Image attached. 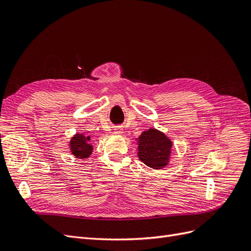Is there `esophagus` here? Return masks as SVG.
Returning a JSON list of instances; mask_svg holds the SVG:
<instances>
[{"instance_id":"obj_1","label":"esophagus","mask_w":251,"mask_h":251,"mask_svg":"<svg viewBox=\"0 0 251 251\" xmlns=\"http://www.w3.org/2000/svg\"><path fill=\"white\" fill-rule=\"evenodd\" d=\"M114 133H115V134H123L124 128L121 126H116L115 128H114Z\"/></svg>"}]
</instances>
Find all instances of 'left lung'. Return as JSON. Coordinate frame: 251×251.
<instances>
[{
	"label": "left lung",
	"instance_id": "obj_1",
	"mask_svg": "<svg viewBox=\"0 0 251 251\" xmlns=\"http://www.w3.org/2000/svg\"><path fill=\"white\" fill-rule=\"evenodd\" d=\"M138 158L150 168L160 170L169 164L173 142L164 133L151 127L137 138Z\"/></svg>",
	"mask_w": 251,
	"mask_h": 251
}]
</instances>
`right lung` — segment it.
<instances>
[{
	"label": "right lung",
	"mask_w": 251,
	"mask_h": 251,
	"mask_svg": "<svg viewBox=\"0 0 251 251\" xmlns=\"http://www.w3.org/2000/svg\"><path fill=\"white\" fill-rule=\"evenodd\" d=\"M90 136L83 135L82 133L75 134L69 142V149L75 158L85 160L89 158L93 151V146L90 143Z\"/></svg>",
	"instance_id": "right-lung-1"
}]
</instances>
